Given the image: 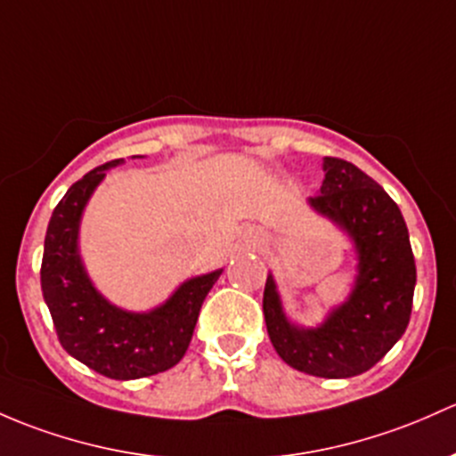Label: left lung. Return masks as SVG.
<instances>
[{"label": "left lung", "mask_w": 456, "mask_h": 456, "mask_svg": "<svg viewBox=\"0 0 456 456\" xmlns=\"http://www.w3.org/2000/svg\"><path fill=\"white\" fill-rule=\"evenodd\" d=\"M325 179L308 205L349 238L356 277L347 299L314 328L286 314L275 277L265 286V321L273 347L297 371L352 378L367 371L402 338L411 319L415 260L400 208L361 167L323 157Z\"/></svg>", "instance_id": "1"}]
</instances>
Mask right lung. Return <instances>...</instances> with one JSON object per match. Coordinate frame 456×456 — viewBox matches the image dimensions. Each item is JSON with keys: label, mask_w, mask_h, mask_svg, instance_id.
<instances>
[{"label": "right lung", "mask_w": 456, "mask_h": 456, "mask_svg": "<svg viewBox=\"0 0 456 456\" xmlns=\"http://www.w3.org/2000/svg\"><path fill=\"white\" fill-rule=\"evenodd\" d=\"M122 159L94 167L52 212L41 265V290L69 356L113 380H137L175 367L188 352L205 297L223 268L196 275L146 313L111 304L91 281L80 256V220L91 194Z\"/></svg>", "instance_id": "add662e5"}]
</instances>
